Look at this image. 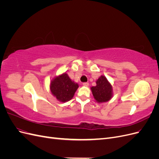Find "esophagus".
Returning <instances> with one entry per match:
<instances>
[{"label":"esophagus","instance_id":"obj_1","mask_svg":"<svg viewBox=\"0 0 159 159\" xmlns=\"http://www.w3.org/2000/svg\"><path fill=\"white\" fill-rule=\"evenodd\" d=\"M83 85H84V86H88V85H89V83H88V82H85V83L83 84Z\"/></svg>","mask_w":159,"mask_h":159}]
</instances>
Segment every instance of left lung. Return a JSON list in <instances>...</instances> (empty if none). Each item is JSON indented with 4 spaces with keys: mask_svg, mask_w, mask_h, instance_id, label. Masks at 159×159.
Segmentation results:
<instances>
[{
    "mask_svg": "<svg viewBox=\"0 0 159 159\" xmlns=\"http://www.w3.org/2000/svg\"><path fill=\"white\" fill-rule=\"evenodd\" d=\"M94 99L98 103H104L113 97V88L106 77L101 75L96 81V86L91 88Z\"/></svg>",
    "mask_w": 159,
    "mask_h": 159,
    "instance_id": "1",
    "label": "left lung"
}]
</instances>
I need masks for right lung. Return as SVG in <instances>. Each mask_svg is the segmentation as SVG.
I'll return each instance as SVG.
<instances>
[{"instance_id":"1","label":"right lung","mask_w":159,"mask_h":159,"mask_svg":"<svg viewBox=\"0 0 159 159\" xmlns=\"http://www.w3.org/2000/svg\"><path fill=\"white\" fill-rule=\"evenodd\" d=\"M78 87V84L72 81L66 73H64L51 81L50 89L57 100L65 103L73 98Z\"/></svg>"}]
</instances>
